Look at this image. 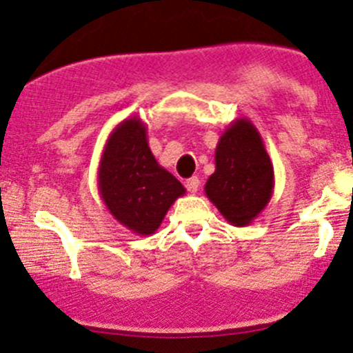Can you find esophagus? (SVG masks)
<instances>
[{"instance_id": "1", "label": "esophagus", "mask_w": 353, "mask_h": 353, "mask_svg": "<svg viewBox=\"0 0 353 353\" xmlns=\"http://www.w3.org/2000/svg\"><path fill=\"white\" fill-rule=\"evenodd\" d=\"M186 190L190 191V193H196V191L199 190V179L196 176L190 177V179L186 181Z\"/></svg>"}]
</instances>
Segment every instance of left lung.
Listing matches in <instances>:
<instances>
[{"mask_svg":"<svg viewBox=\"0 0 353 353\" xmlns=\"http://www.w3.org/2000/svg\"><path fill=\"white\" fill-rule=\"evenodd\" d=\"M275 188L273 163L261 134L245 117L222 133L215 150V172L205 194L234 227H245L266 208Z\"/></svg>","mask_w":353,"mask_h":353,"instance_id":"left-lung-1","label":"left lung"}]
</instances>
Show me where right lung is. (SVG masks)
I'll list each match as a JSON object with an SVG mask.
<instances>
[{
	"mask_svg": "<svg viewBox=\"0 0 353 353\" xmlns=\"http://www.w3.org/2000/svg\"><path fill=\"white\" fill-rule=\"evenodd\" d=\"M97 186L110 215L138 236L155 234L183 184L163 169L148 147L147 126L138 116L110 131L99 162Z\"/></svg>",
	"mask_w": 353,
	"mask_h": 353,
	"instance_id": "add662e5",
	"label": "right lung"
}]
</instances>
